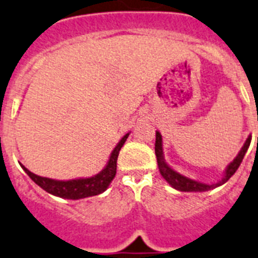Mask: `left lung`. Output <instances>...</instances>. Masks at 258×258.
<instances>
[{"mask_svg": "<svg viewBox=\"0 0 258 258\" xmlns=\"http://www.w3.org/2000/svg\"><path fill=\"white\" fill-rule=\"evenodd\" d=\"M250 140H252V136H249L246 139L245 144L243 146L241 151L239 152V155L236 156V159L233 160L231 164L228 165L226 170V176L224 178L218 183H213V185H207V183L202 182H197V181H192L190 178H186V177L181 176L179 173L174 172L173 169H170L168 164L165 162L164 157H162V144H161V135L160 133H156V143H155V153H156V159H157V165H159L160 173L161 176L169 182V185H172L174 189L179 190V191H207V190L215 189L218 186L223 185L224 182H227L231 177L235 174V172L237 170V168L240 166L241 161H243L244 156H245V152L249 148Z\"/></svg>", "mask_w": 258, "mask_h": 258, "instance_id": "1", "label": "left lung"}]
</instances>
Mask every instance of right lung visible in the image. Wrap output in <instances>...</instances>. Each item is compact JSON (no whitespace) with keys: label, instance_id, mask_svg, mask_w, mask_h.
Here are the masks:
<instances>
[{"label":"right lung","instance_id":"obj_1","mask_svg":"<svg viewBox=\"0 0 258 258\" xmlns=\"http://www.w3.org/2000/svg\"><path fill=\"white\" fill-rule=\"evenodd\" d=\"M128 135L130 134H125L122 138V140L118 143V146L114 148L105 169L101 173H98L97 176L90 177V178L71 179V181H56V179L36 176V174L30 172L23 165L22 168L36 185L40 186L43 190H45L49 194H53V196L60 197V198L81 199L86 198V197L98 196V194H101V192H103L107 189V186L110 185L112 178L115 177L116 160H118L119 151H120L124 142L127 140Z\"/></svg>","mask_w":258,"mask_h":258}]
</instances>
